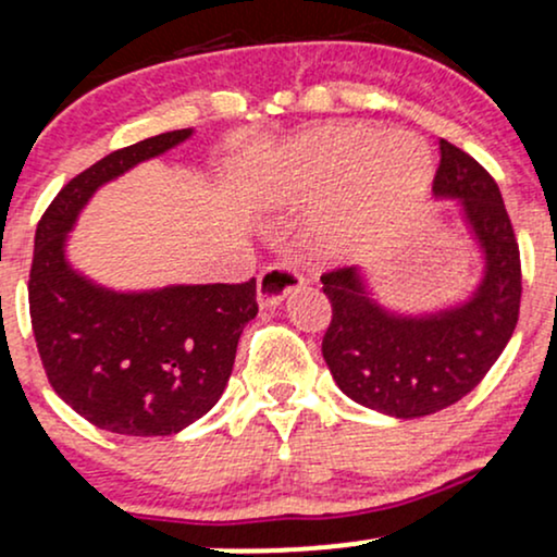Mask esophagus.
Instances as JSON below:
<instances>
[{
    "label": "esophagus",
    "instance_id": "obj_1",
    "mask_svg": "<svg viewBox=\"0 0 557 557\" xmlns=\"http://www.w3.org/2000/svg\"><path fill=\"white\" fill-rule=\"evenodd\" d=\"M304 277L293 270V267L277 264V267H267L264 272L259 274V283H257V296L261 309H274L280 306L283 300L304 287Z\"/></svg>",
    "mask_w": 557,
    "mask_h": 557
}]
</instances>
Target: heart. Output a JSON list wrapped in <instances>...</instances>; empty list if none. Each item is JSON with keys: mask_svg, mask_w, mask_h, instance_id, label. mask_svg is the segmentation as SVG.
I'll list each match as a JSON object with an SVG mask.
<instances>
[{"mask_svg": "<svg viewBox=\"0 0 557 557\" xmlns=\"http://www.w3.org/2000/svg\"><path fill=\"white\" fill-rule=\"evenodd\" d=\"M432 177V154L419 136L322 125L280 154L257 201L267 209H300L327 198L314 235L322 248L341 251L417 209Z\"/></svg>", "mask_w": 557, "mask_h": 557, "instance_id": "obj_1", "label": "heart"}]
</instances>
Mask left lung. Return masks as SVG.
Returning a JSON list of instances; mask_svg holds the SVG:
<instances>
[{
	"label": "left lung",
	"mask_w": 557,
	"mask_h": 557,
	"mask_svg": "<svg viewBox=\"0 0 557 557\" xmlns=\"http://www.w3.org/2000/svg\"><path fill=\"white\" fill-rule=\"evenodd\" d=\"M432 196L456 201L479 253V277L466 296L406 311L382 304L363 267L322 277L332 304L322 356L332 380L350 400L393 419L430 417L469 395L519 322V243L497 183L476 159L440 140Z\"/></svg>",
	"instance_id": "left-lung-1"
}]
</instances>
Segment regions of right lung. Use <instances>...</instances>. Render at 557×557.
I'll list each match as a JSON object with an SVG mask.
<instances>
[{
    "instance_id": "obj_1",
    "label": "right lung",
    "mask_w": 557,
    "mask_h": 557,
    "mask_svg": "<svg viewBox=\"0 0 557 557\" xmlns=\"http://www.w3.org/2000/svg\"><path fill=\"white\" fill-rule=\"evenodd\" d=\"M194 133H159L99 159L57 194L36 227L28 300L49 382L83 419L127 437H168L212 411L240 332L259 314L257 280L123 290L96 283L67 257L96 190Z\"/></svg>"
}]
</instances>
